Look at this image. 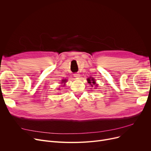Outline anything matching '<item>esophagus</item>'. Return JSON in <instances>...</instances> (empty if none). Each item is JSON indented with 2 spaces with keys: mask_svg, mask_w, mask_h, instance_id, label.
Instances as JSON below:
<instances>
[{
  "mask_svg": "<svg viewBox=\"0 0 151 151\" xmlns=\"http://www.w3.org/2000/svg\"><path fill=\"white\" fill-rule=\"evenodd\" d=\"M73 75H74V76L75 77V78H79L80 76V73H74L73 74Z\"/></svg>",
  "mask_w": 151,
  "mask_h": 151,
  "instance_id": "1",
  "label": "esophagus"
}]
</instances>
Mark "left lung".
Returning <instances> with one entry per match:
<instances>
[{"mask_svg":"<svg viewBox=\"0 0 151 151\" xmlns=\"http://www.w3.org/2000/svg\"><path fill=\"white\" fill-rule=\"evenodd\" d=\"M87 80H88V83H89V84L92 86V87H93V84H96V83H95V80H93V78H88V79H87Z\"/></svg>","mask_w":151,"mask_h":151,"instance_id":"8db88e82","label":"left lung"}]
</instances>
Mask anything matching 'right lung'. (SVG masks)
<instances>
[{"mask_svg":"<svg viewBox=\"0 0 151 151\" xmlns=\"http://www.w3.org/2000/svg\"><path fill=\"white\" fill-rule=\"evenodd\" d=\"M62 83H65V82L66 81H65V80H62Z\"/></svg>","mask_w":151,"mask_h":151,"instance_id":"1","label":"right lung"}]
</instances>
